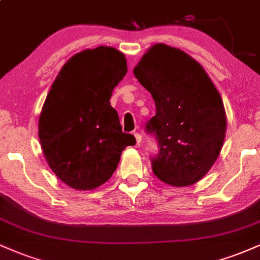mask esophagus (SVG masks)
Returning <instances> with one entry per match:
<instances>
[{
	"mask_svg": "<svg viewBox=\"0 0 260 260\" xmlns=\"http://www.w3.org/2000/svg\"><path fill=\"white\" fill-rule=\"evenodd\" d=\"M134 138H136V142L137 144H140V142H142V136H140L139 133H134Z\"/></svg>",
	"mask_w": 260,
	"mask_h": 260,
	"instance_id": "obj_1",
	"label": "esophagus"
}]
</instances>
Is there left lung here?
I'll return each mask as SVG.
<instances>
[{
    "label": "left lung",
    "instance_id": "left-lung-1",
    "mask_svg": "<svg viewBox=\"0 0 260 260\" xmlns=\"http://www.w3.org/2000/svg\"><path fill=\"white\" fill-rule=\"evenodd\" d=\"M133 73L156 106L147 124L160 147L154 175L169 186H192L210 171L225 140L220 92L192 56L161 43L149 47Z\"/></svg>",
    "mask_w": 260,
    "mask_h": 260
}]
</instances>
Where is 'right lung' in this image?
<instances>
[{"label":"right lung","mask_w":260,"mask_h":260,"mask_svg":"<svg viewBox=\"0 0 260 260\" xmlns=\"http://www.w3.org/2000/svg\"><path fill=\"white\" fill-rule=\"evenodd\" d=\"M117 49H85L68 59L47 94L38 132L45 160L68 187L91 190L110 180L132 134L122 132L110 99L127 73Z\"/></svg>","instance_id":"add662e5"}]
</instances>
